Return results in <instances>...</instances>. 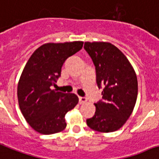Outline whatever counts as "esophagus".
I'll use <instances>...</instances> for the list:
<instances>
[{"label":"esophagus","mask_w":159,"mask_h":159,"mask_svg":"<svg viewBox=\"0 0 159 159\" xmlns=\"http://www.w3.org/2000/svg\"><path fill=\"white\" fill-rule=\"evenodd\" d=\"M79 101H80V103L82 104V103H84L87 102V98L84 97H80L79 98Z\"/></svg>","instance_id":"obj_1"}]
</instances>
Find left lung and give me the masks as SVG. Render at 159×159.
I'll return each mask as SVG.
<instances>
[{
	"label": "left lung",
	"mask_w": 159,
	"mask_h": 159,
	"mask_svg": "<svg viewBox=\"0 0 159 159\" xmlns=\"http://www.w3.org/2000/svg\"><path fill=\"white\" fill-rule=\"evenodd\" d=\"M86 50L96 70L98 87L103 88L102 101L94 103V116L86 122L102 133L119 130L131 115L138 95L134 68L121 51L107 42H85Z\"/></svg>",
	"instance_id": "8db88e82"
}]
</instances>
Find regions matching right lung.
I'll return each instance as SVG.
<instances>
[{
  "label": "right lung",
  "mask_w": 159,
  "mask_h": 159,
  "mask_svg": "<svg viewBox=\"0 0 159 159\" xmlns=\"http://www.w3.org/2000/svg\"><path fill=\"white\" fill-rule=\"evenodd\" d=\"M84 42L48 43L32 54L18 83L19 106L24 117L35 131L58 133L66 127L65 116L79 102L75 93L51 89L61 75L63 63L83 48Z\"/></svg>",
  "instance_id": "obj_1"
}]
</instances>
